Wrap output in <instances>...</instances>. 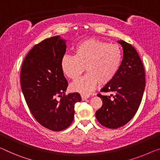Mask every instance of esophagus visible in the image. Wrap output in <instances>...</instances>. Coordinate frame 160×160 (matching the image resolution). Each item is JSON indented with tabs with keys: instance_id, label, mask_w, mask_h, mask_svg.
<instances>
[{
	"instance_id": "1",
	"label": "esophagus",
	"mask_w": 160,
	"mask_h": 160,
	"mask_svg": "<svg viewBox=\"0 0 160 160\" xmlns=\"http://www.w3.org/2000/svg\"><path fill=\"white\" fill-rule=\"evenodd\" d=\"M88 97H89V96H88V95H84V94H82V99L83 101H84V100H86V99H87Z\"/></svg>"
}]
</instances>
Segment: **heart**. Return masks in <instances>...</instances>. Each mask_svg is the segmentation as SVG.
Returning <instances> with one entry per match:
<instances>
[{
    "mask_svg": "<svg viewBox=\"0 0 160 160\" xmlns=\"http://www.w3.org/2000/svg\"><path fill=\"white\" fill-rule=\"evenodd\" d=\"M122 61V51L119 45L107 43L95 38L82 41L77 46L74 56L64 55L61 68L66 77L76 80L85 69L87 73L71 84V89L88 94L97 83L105 85L115 77Z\"/></svg>",
    "mask_w": 160,
    "mask_h": 160,
    "instance_id": "b5f03b06",
    "label": "heart"
}]
</instances>
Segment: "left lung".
I'll return each instance as SVG.
<instances>
[{"label": "left lung", "mask_w": 160, "mask_h": 160, "mask_svg": "<svg viewBox=\"0 0 160 160\" xmlns=\"http://www.w3.org/2000/svg\"><path fill=\"white\" fill-rule=\"evenodd\" d=\"M123 48V59L115 77L101 92L110 96H97L102 99V107L96 112L101 124L109 129L124 126L136 114L145 87V72L141 58L131 44L118 41Z\"/></svg>", "instance_id": "1"}]
</instances>
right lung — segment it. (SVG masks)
Returning a JSON list of instances; mask_svg holds the SVG:
<instances>
[{
	"label": "right lung",
	"mask_w": 160,
	"mask_h": 160,
	"mask_svg": "<svg viewBox=\"0 0 160 160\" xmlns=\"http://www.w3.org/2000/svg\"><path fill=\"white\" fill-rule=\"evenodd\" d=\"M66 49V40L59 36L46 38L28 53L21 71V90L32 115L43 127L54 132L70 126L74 105L82 100L78 93L65 94L68 82L61 60Z\"/></svg>",
	"instance_id": "obj_1"
}]
</instances>
